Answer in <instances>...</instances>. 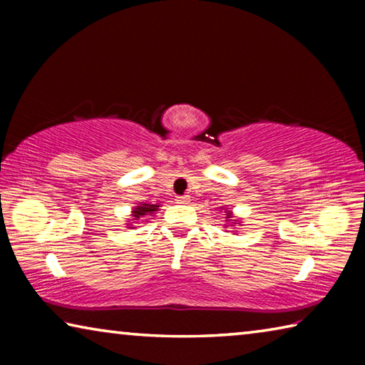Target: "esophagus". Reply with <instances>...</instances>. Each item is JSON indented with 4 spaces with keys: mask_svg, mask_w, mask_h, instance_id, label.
Segmentation results:
<instances>
[{
    "mask_svg": "<svg viewBox=\"0 0 365 365\" xmlns=\"http://www.w3.org/2000/svg\"><path fill=\"white\" fill-rule=\"evenodd\" d=\"M177 201L180 202V205H188V202H190V195H182V196H177Z\"/></svg>",
    "mask_w": 365,
    "mask_h": 365,
    "instance_id": "34e87169",
    "label": "esophagus"
}]
</instances>
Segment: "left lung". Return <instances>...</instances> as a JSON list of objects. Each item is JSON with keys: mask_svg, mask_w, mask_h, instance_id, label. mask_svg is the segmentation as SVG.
<instances>
[{"mask_svg": "<svg viewBox=\"0 0 365 365\" xmlns=\"http://www.w3.org/2000/svg\"><path fill=\"white\" fill-rule=\"evenodd\" d=\"M227 217H230V212H227Z\"/></svg>", "mask_w": 365, "mask_h": 365, "instance_id": "obj_1", "label": "left lung"}]
</instances>
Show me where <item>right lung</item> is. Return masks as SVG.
I'll return each mask as SVG.
<instances>
[{"instance_id":"add662e5","label":"right lung","mask_w":365,"mask_h":365,"mask_svg":"<svg viewBox=\"0 0 365 365\" xmlns=\"http://www.w3.org/2000/svg\"><path fill=\"white\" fill-rule=\"evenodd\" d=\"M156 209H158V206H154V205H141L138 207H135L133 217H137V220H138L140 217H143V215H151L154 211H156Z\"/></svg>"}]
</instances>
